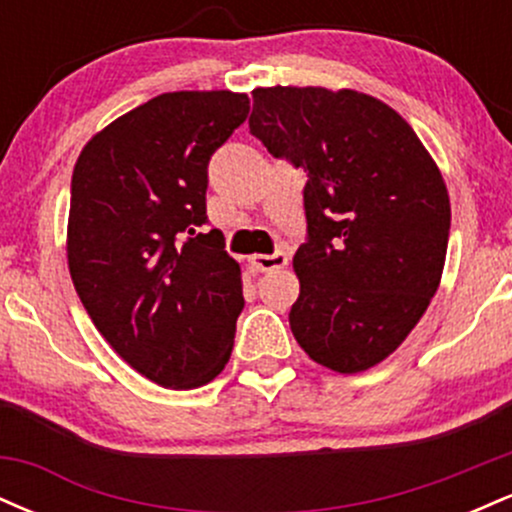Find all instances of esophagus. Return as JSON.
Wrapping results in <instances>:
<instances>
[{
    "label": "esophagus",
    "mask_w": 512,
    "mask_h": 512,
    "mask_svg": "<svg viewBox=\"0 0 512 512\" xmlns=\"http://www.w3.org/2000/svg\"><path fill=\"white\" fill-rule=\"evenodd\" d=\"M250 264L257 269V272H276V269L289 264V255L281 250L274 252V255H252Z\"/></svg>",
    "instance_id": "1"
}]
</instances>
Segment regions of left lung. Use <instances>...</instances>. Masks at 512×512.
<instances>
[{
  "label": "left lung",
  "mask_w": 512,
  "mask_h": 512,
  "mask_svg": "<svg viewBox=\"0 0 512 512\" xmlns=\"http://www.w3.org/2000/svg\"><path fill=\"white\" fill-rule=\"evenodd\" d=\"M252 101L250 132L308 173L293 337L337 373L378 366L438 291L450 236L443 175L409 122L366 93L272 86Z\"/></svg>",
  "instance_id": "left-lung-1"
}]
</instances>
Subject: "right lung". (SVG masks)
<instances>
[{"label": "right lung", "instance_id": "add662e5", "mask_svg": "<svg viewBox=\"0 0 512 512\" xmlns=\"http://www.w3.org/2000/svg\"><path fill=\"white\" fill-rule=\"evenodd\" d=\"M248 113L245 93H161L101 129L74 166V289L117 356L170 390L207 385L231 358L243 281L223 233H203L207 166Z\"/></svg>", "mask_w": 512, "mask_h": 512}]
</instances>
